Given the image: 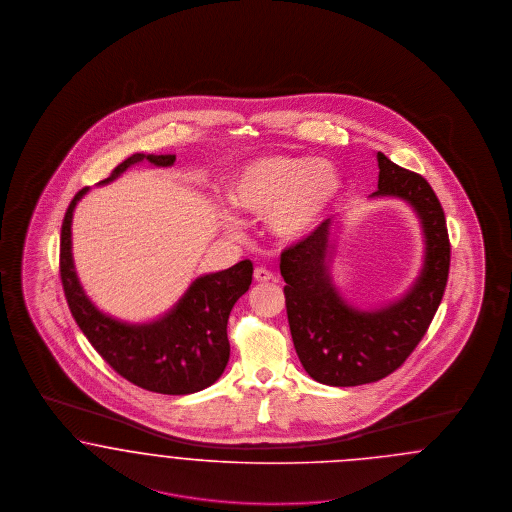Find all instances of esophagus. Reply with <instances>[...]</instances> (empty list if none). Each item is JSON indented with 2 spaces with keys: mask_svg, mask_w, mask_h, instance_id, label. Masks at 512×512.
I'll return each mask as SVG.
<instances>
[{
  "mask_svg": "<svg viewBox=\"0 0 512 512\" xmlns=\"http://www.w3.org/2000/svg\"><path fill=\"white\" fill-rule=\"evenodd\" d=\"M273 279V273L266 269V267H256L254 269V281L258 283H269Z\"/></svg>",
  "mask_w": 512,
  "mask_h": 512,
  "instance_id": "esophagus-1",
  "label": "esophagus"
}]
</instances>
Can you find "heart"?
I'll use <instances>...</instances> for the list:
<instances>
[{"mask_svg":"<svg viewBox=\"0 0 512 512\" xmlns=\"http://www.w3.org/2000/svg\"><path fill=\"white\" fill-rule=\"evenodd\" d=\"M342 191L338 168L327 158L266 155L243 164L227 183L229 202L258 218L283 241L310 235L325 220ZM223 223L237 231L239 222L223 212Z\"/></svg>","mask_w":512,"mask_h":512,"instance_id":"obj_1","label":"heart"}]
</instances>
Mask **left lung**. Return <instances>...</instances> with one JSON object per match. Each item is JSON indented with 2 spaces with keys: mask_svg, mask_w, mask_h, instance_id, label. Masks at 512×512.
Returning <instances> with one entry per match:
<instances>
[{
  "mask_svg": "<svg viewBox=\"0 0 512 512\" xmlns=\"http://www.w3.org/2000/svg\"><path fill=\"white\" fill-rule=\"evenodd\" d=\"M371 199H400L417 214L424 237L419 277L401 298L373 310L348 304L331 277L334 227L329 218L281 254L290 334L306 373L327 386H359L394 373L421 342L449 275V237L442 204L428 181L377 153Z\"/></svg>",
  "mask_w": 512,
  "mask_h": 512,
  "instance_id": "left-lung-1",
  "label": "left lung"
}]
</instances>
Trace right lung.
<instances>
[{"instance_id": "1", "label": "right lung", "mask_w": 512, "mask_h": 512, "mask_svg": "<svg viewBox=\"0 0 512 512\" xmlns=\"http://www.w3.org/2000/svg\"><path fill=\"white\" fill-rule=\"evenodd\" d=\"M168 168L176 155L135 153L99 185L120 178L135 164ZM89 187L68 204L61 227V281L68 308L91 346L120 377L156 394L185 396L212 386L229 361L227 319L250 289L252 262L197 277L168 312L147 323H128L101 312L82 287L72 258V216Z\"/></svg>"}]
</instances>
